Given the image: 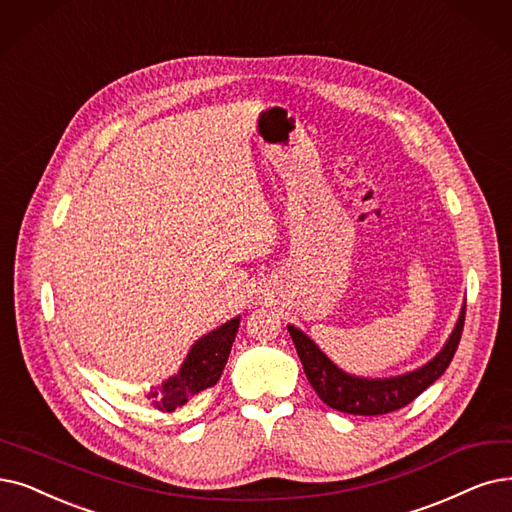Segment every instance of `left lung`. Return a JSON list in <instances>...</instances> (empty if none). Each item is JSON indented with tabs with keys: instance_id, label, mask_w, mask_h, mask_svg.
Here are the masks:
<instances>
[{
	"instance_id": "obj_1",
	"label": "left lung",
	"mask_w": 512,
	"mask_h": 512,
	"mask_svg": "<svg viewBox=\"0 0 512 512\" xmlns=\"http://www.w3.org/2000/svg\"><path fill=\"white\" fill-rule=\"evenodd\" d=\"M464 313L466 302L462 304L452 334H449V338L441 346V351L431 361H426L412 372L391 378H365L344 372L300 327L290 323L288 332L296 344L306 378H309L315 393L325 405L353 416H380L412 403L422 391H426L428 386L443 376L460 344Z\"/></svg>"
}]
</instances>
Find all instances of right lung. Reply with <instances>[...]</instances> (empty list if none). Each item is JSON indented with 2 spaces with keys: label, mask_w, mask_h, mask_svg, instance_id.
I'll return each mask as SVG.
<instances>
[{
  "label": "right lung",
  "mask_w": 512,
  "mask_h": 512,
  "mask_svg": "<svg viewBox=\"0 0 512 512\" xmlns=\"http://www.w3.org/2000/svg\"><path fill=\"white\" fill-rule=\"evenodd\" d=\"M239 321L241 317L237 315L206 336H201L191 346L174 376L145 391V399L149 401L151 410L170 414L220 380L239 330Z\"/></svg>",
  "instance_id": "add662e5"
}]
</instances>
